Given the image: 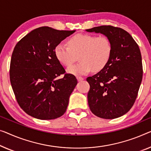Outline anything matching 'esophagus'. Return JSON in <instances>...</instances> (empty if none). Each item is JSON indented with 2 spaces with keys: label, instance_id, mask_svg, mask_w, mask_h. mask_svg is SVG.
<instances>
[{
  "label": "esophagus",
  "instance_id": "esophagus-1",
  "mask_svg": "<svg viewBox=\"0 0 151 151\" xmlns=\"http://www.w3.org/2000/svg\"><path fill=\"white\" fill-rule=\"evenodd\" d=\"M76 78H77V80L78 81H81L83 79H84V78L81 77V76H76Z\"/></svg>",
  "mask_w": 151,
  "mask_h": 151
}]
</instances>
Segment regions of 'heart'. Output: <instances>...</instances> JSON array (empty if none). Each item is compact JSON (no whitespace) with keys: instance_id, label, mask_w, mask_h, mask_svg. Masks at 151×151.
<instances>
[{"instance_id":"obj_1","label":"heart","mask_w":151,"mask_h":151,"mask_svg":"<svg viewBox=\"0 0 151 151\" xmlns=\"http://www.w3.org/2000/svg\"><path fill=\"white\" fill-rule=\"evenodd\" d=\"M68 45L59 43L55 47L56 59L63 66H69L78 55L80 62L67 69L68 73L83 75L104 69L111 59L112 45L109 38L89 34H77L70 38Z\"/></svg>"}]
</instances>
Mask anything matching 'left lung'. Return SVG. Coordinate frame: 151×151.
<instances>
[{"instance_id": "obj_1", "label": "left lung", "mask_w": 151, "mask_h": 151, "mask_svg": "<svg viewBox=\"0 0 151 151\" xmlns=\"http://www.w3.org/2000/svg\"><path fill=\"white\" fill-rule=\"evenodd\" d=\"M86 31L102 34L112 45L105 68L87 78L89 109L100 118H118L131 109L138 96L143 75L140 50L132 36L121 28L101 26Z\"/></svg>"}]
</instances>
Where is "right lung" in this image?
Instances as JSON below:
<instances>
[{
    "label": "right lung",
    "mask_w": 151,
    "mask_h": 151,
    "mask_svg": "<svg viewBox=\"0 0 151 151\" xmlns=\"http://www.w3.org/2000/svg\"><path fill=\"white\" fill-rule=\"evenodd\" d=\"M75 30L48 26L35 29L17 42L10 64V81L19 106L41 120L55 119L66 111L77 80L56 59L54 49ZM65 74L64 77H57Z\"/></svg>",
    "instance_id": "add662e5"
}]
</instances>
